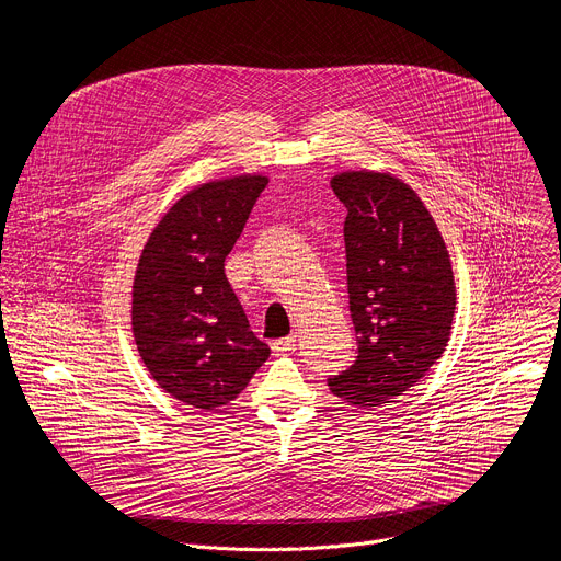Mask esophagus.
<instances>
[{
	"mask_svg": "<svg viewBox=\"0 0 561 561\" xmlns=\"http://www.w3.org/2000/svg\"><path fill=\"white\" fill-rule=\"evenodd\" d=\"M295 344H297V340H295V335H290V337L275 340V342L271 344V348H273L275 355H284V353H290V351L295 348Z\"/></svg>",
	"mask_w": 561,
	"mask_h": 561,
	"instance_id": "esophagus-1",
	"label": "esophagus"
}]
</instances>
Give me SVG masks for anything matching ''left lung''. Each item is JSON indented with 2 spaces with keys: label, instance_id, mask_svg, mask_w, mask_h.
Returning <instances> with one entry per match:
<instances>
[{
  "label": "left lung",
  "instance_id": "left-lung-1",
  "mask_svg": "<svg viewBox=\"0 0 561 561\" xmlns=\"http://www.w3.org/2000/svg\"><path fill=\"white\" fill-rule=\"evenodd\" d=\"M331 188L348 210L344 242L357 359L329 386L346 404L370 411L404 394L446 351L453 266L435 219L402 180L346 171Z\"/></svg>",
  "mask_w": 561,
  "mask_h": 561
}]
</instances>
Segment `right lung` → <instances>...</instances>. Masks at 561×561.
<instances>
[{"label": "right lung", "instance_id": "add662e5", "mask_svg": "<svg viewBox=\"0 0 561 561\" xmlns=\"http://www.w3.org/2000/svg\"><path fill=\"white\" fill-rule=\"evenodd\" d=\"M266 184L262 175H239L193 188L154 226L137 264L139 357L159 388L193 409L232 402L271 355L224 273Z\"/></svg>", "mask_w": 561, "mask_h": 561}]
</instances>
